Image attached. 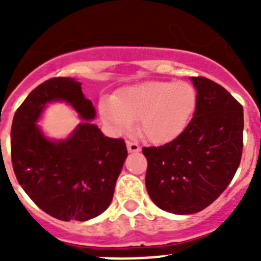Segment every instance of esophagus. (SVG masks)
Here are the masks:
<instances>
[{
    "label": "esophagus",
    "instance_id": "obj_1",
    "mask_svg": "<svg viewBox=\"0 0 261 261\" xmlns=\"http://www.w3.org/2000/svg\"><path fill=\"white\" fill-rule=\"evenodd\" d=\"M126 149H128L129 153H137V151L141 150V147L138 146V144L132 141H126Z\"/></svg>",
    "mask_w": 261,
    "mask_h": 261
}]
</instances>
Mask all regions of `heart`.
I'll use <instances>...</instances> for the list:
<instances>
[{"label":"heart","mask_w":261,"mask_h":261,"mask_svg":"<svg viewBox=\"0 0 261 261\" xmlns=\"http://www.w3.org/2000/svg\"><path fill=\"white\" fill-rule=\"evenodd\" d=\"M197 91L186 81H149L119 90L103 99L99 112L115 133L128 132L140 120V130L153 144L176 140L190 125Z\"/></svg>","instance_id":"1"}]
</instances>
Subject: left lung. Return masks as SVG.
<instances>
[{
	"mask_svg": "<svg viewBox=\"0 0 261 261\" xmlns=\"http://www.w3.org/2000/svg\"><path fill=\"white\" fill-rule=\"evenodd\" d=\"M191 81L197 105L190 125L174 141L142 149L147 193L158 208L174 214L209 206L234 177L243 149V107L213 81Z\"/></svg>",
	"mask_w": 261,
	"mask_h": 261,
	"instance_id": "1",
	"label": "left lung"
}]
</instances>
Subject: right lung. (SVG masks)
Wrapping results in <instances>:
<instances>
[{
	"instance_id": "obj_1",
	"label": "right lung",
	"mask_w": 261,
	"mask_h": 261,
	"mask_svg": "<svg viewBox=\"0 0 261 261\" xmlns=\"http://www.w3.org/2000/svg\"><path fill=\"white\" fill-rule=\"evenodd\" d=\"M75 78H50L29 94L11 125V162L18 183L45 213L61 221L102 214L128 151L124 140L106 137L91 123L95 108ZM64 101L83 121L64 140L47 138L37 125L49 102Z\"/></svg>"
}]
</instances>
